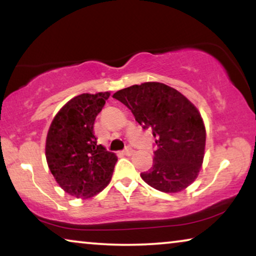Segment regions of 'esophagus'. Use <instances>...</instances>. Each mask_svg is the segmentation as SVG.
<instances>
[{
  "instance_id": "1",
  "label": "esophagus",
  "mask_w": 256,
  "mask_h": 256,
  "mask_svg": "<svg viewBox=\"0 0 256 256\" xmlns=\"http://www.w3.org/2000/svg\"><path fill=\"white\" fill-rule=\"evenodd\" d=\"M124 152V155L129 156V155H132V149L130 148V146H126L124 150V152Z\"/></svg>"
}]
</instances>
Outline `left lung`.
Wrapping results in <instances>:
<instances>
[{
  "mask_svg": "<svg viewBox=\"0 0 256 256\" xmlns=\"http://www.w3.org/2000/svg\"><path fill=\"white\" fill-rule=\"evenodd\" d=\"M113 98L127 106L155 138L152 166L141 174L142 180L166 194L188 188L197 178L204 158L206 132L197 108L162 82L127 87Z\"/></svg>",
  "mask_w": 256,
  "mask_h": 256,
  "instance_id": "1",
  "label": "left lung"
}]
</instances>
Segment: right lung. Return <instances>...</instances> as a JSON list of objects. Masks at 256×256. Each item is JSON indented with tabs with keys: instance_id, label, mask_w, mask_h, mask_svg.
Wrapping results in <instances>:
<instances>
[{
	"instance_id": "obj_1",
	"label": "right lung",
	"mask_w": 256,
	"mask_h": 256,
	"mask_svg": "<svg viewBox=\"0 0 256 256\" xmlns=\"http://www.w3.org/2000/svg\"><path fill=\"white\" fill-rule=\"evenodd\" d=\"M110 92L82 94L70 100L48 129V166L62 190L76 198H90L110 184L118 157L96 144L94 121Z\"/></svg>"
}]
</instances>
